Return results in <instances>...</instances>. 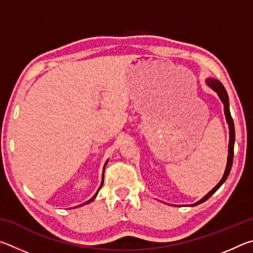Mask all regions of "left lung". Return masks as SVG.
Segmentation results:
<instances>
[{
  "instance_id": "obj_1",
  "label": "left lung",
  "mask_w": 253,
  "mask_h": 253,
  "mask_svg": "<svg viewBox=\"0 0 253 253\" xmlns=\"http://www.w3.org/2000/svg\"><path fill=\"white\" fill-rule=\"evenodd\" d=\"M205 83L208 84V85L211 89H213L214 91L217 93V96H219L220 100L222 101V104L224 106V115H225V119H226V123H228L229 125V135H230V139H229V149H228V162H226V168L224 170V174L223 176H222L221 181L217 183L216 186H214L211 191L209 192V193L203 196L202 199L198 202L194 203V204H190V207H195V205H199L201 203H203L207 201L208 199L211 198V196L215 193V192L219 190L220 186L223 184L226 178H228L229 174H230V170L231 168H232V163H233V149H234V142H235V132H234V124H233V119L231 117V114H230V106H229V97H228V93H226L225 88L223 87V84H222L219 80L217 79H214V78H208L205 80Z\"/></svg>"
}]
</instances>
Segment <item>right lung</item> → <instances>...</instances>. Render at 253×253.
Instances as JSON below:
<instances>
[{
	"label": "right lung",
	"instance_id": "add662e5",
	"mask_svg": "<svg viewBox=\"0 0 253 253\" xmlns=\"http://www.w3.org/2000/svg\"><path fill=\"white\" fill-rule=\"evenodd\" d=\"M107 163H108V160H107V161H106V163H105V165H104V169H102V178H101V183H100V186H99V188H98V191L96 192V194H95V195H93V196H92V198H91L90 200H89V201H87V202H85V203H84V204H81V205H84V204H88V203H90V202H91V201H93V200H95V199H96V196L98 195V192H99V191H100V188L102 187V184H104V174H105V168H106V164H107ZM81 205H80V207H81Z\"/></svg>",
	"mask_w": 253,
	"mask_h": 253
}]
</instances>
